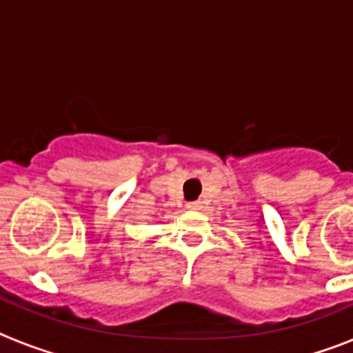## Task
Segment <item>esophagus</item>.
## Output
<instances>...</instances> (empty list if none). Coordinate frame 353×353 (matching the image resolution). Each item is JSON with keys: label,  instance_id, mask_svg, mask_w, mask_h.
I'll return each instance as SVG.
<instances>
[{"label": "esophagus", "instance_id": "1", "mask_svg": "<svg viewBox=\"0 0 353 353\" xmlns=\"http://www.w3.org/2000/svg\"><path fill=\"white\" fill-rule=\"evenodd\" d=\"M187 208H189V210H201V208H203V203H201V201H191V203H187Z\"/></svg>", "mask_w": 353, "mask_h": 353}]
</instances>
